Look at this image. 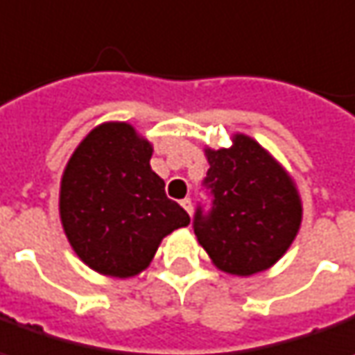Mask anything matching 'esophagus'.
<instances>
[{"mask_svg":"<svg viewBox=\"0 0 355 355\" xmlns=\"http://www.w3.org/2000/svg\"><path fill=\"white\" fill-rule=\"evenodd\" d=\"M180 206L187 209L188 214H192V200H190V198H184V200H180Z\"/></svg>","mask_w":355,"mask_h":355,"instance_id":"obj_1","label":"esophagus"}]
</instances>
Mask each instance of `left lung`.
Wrapping results in <instances>:
<instances>
[{
  "instance_id": "8db88e82",
  "label": "left lung",
  "mask_w": 355,
  "mask_h": 355,
  "mask_svg": "<svg viewBox=\"0 0 355 355\" xmlns=\"http://www.w3.org/2000/svg\"><path fill=\"white\" fill-rule=\"evenodd\" d=\"M204 188L211 208L198 206L194 233L219 270L252 276L276 264L297 235L301 198L264 147L245 134L227 149H206Z\"/></svg>"
}]
</instances>
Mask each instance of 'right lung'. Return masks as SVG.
Returning a JSON list of instances; mask_svg holds the SVG:
<instances>
[{
	"mask_svg": "<svg viewBox=\"0 0 355 355\" xmlns=\"http://www.w3.org/2000/svg\"><path fill=\"white\" fill-rule=\"evenodd\" d=\"M151 144L126 122L96 126L67 161L60 218L76 254L98 274L130 278L190 216L151 171Z\"/></svg>",
	"mask_w": 355,
	"mask_h": 355,
	"instance_id": "add662e5",
	"label": "right lung"
}]
</instances>
